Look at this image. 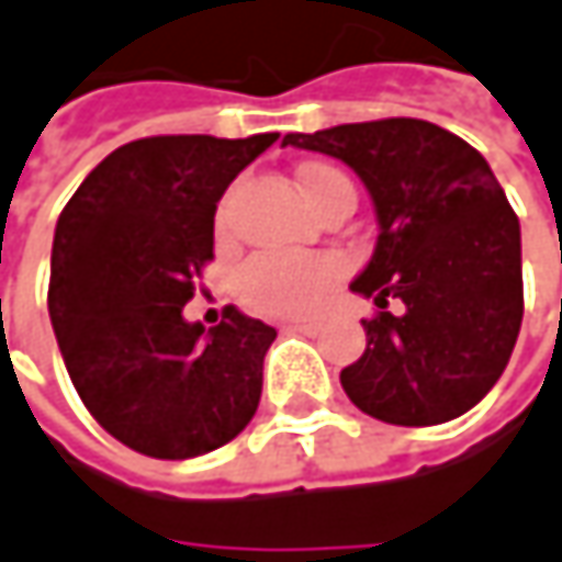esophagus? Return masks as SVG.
Segmentation results:
<instances>
[{
  "mask_svg": "<svg viewBox=\"0 0 562 562\" xmlns=\"http://www.w3.org/2000/svg\"><path fill=\"white\" fill-rule=\"evenodd\" d=\"M282 331H295V334H305V337H315V334L322 331V325H312V322H302V325H285Z\"/></svg>",
  "mask_w": 562,
  "mask_h": 562,
  "instance_id": "obj_1",
  "label": "esophagus"
}]
</instances>
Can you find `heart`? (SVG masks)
<instances>
[{
	"mask_svg": "<svg viewBox=\"0 0 562 562\" xmlns=\"http://www.w3.org/2000/svg\"><path fill=\"white\" fill-rule=\"evenodd\" d=\"M302 192L315 202L328 186L347 182L331 167H305L299 173ZM231 199L218 209V231L228 228ZM340 280V263L328 254H254L237 273V295L247 308L270 318H308L315 315Z\"/></svg>",
	"mask_w": 562,
	"mask_h": 562,
	"instance_id": "heart-1",
	"label": "heart"
}]
</instances>
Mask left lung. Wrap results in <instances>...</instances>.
<instances>
[{
	"instance_id": "8db88e82",
	"label": "left lung",
	"mask_w": 562,
	"mask_h": 562,
	"mask_svg": "<svg viewBox=\"0 0 562 562\" xmlns=\"http://www.w3.org/2000/svg\"><path fill=\"white\" fill-rule=\"evenodd\" d=\"M282 147L337 157L376 209L380 237L350 289L380 312L340 370L347 398L402 428L470 412L508 367L525 312L518 215L483 154L422 119L295 131Z\"/></svg>"
}]
</instances>
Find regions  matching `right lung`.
<instances>
[{
	"label": "right lung",
	"instance_id": "right-lung-1",
	"mask_svg": "<svg viewBox=\"0 0 562 562\" xmlns=\"http://www.w3.org/2000/svg\"><path fill=\"white\" fill-rule=\"evenodd\" d=\"M280 134H164L112 150L57 218L47 312L92 418L125 447L189 460L244 431L277 331L228 305L182 318L215 257V209Z\"/></svg>",
	"mask_w": 562,
	"mask_h": 562
}]
</instances>
